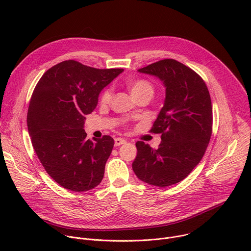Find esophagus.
Returning <instances> with one entry per match:
<instances>
[{
	"mask_svg": "<svg viewBox=\"0 0 251 251\" xmlns=\"http://www.w3.org/2000/svg\"><path fill=\"white\" fill-rule=\"evenodd\" d=\"M126 143V140L125 139H122V138H115L114 139V144H115V146L117 147V146H120V145H122V144H125Z\"/></svg>",
	"mask_w": 251,
	"mask_h": 251,
	"instance_id": "1",
	"label": "esophagus"
}]
</instances>
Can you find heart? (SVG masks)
<instances>
[{"mask_svg":"<svg viewBox=\"0 0 251 251\" xmlns=\"http://www.w3.org/2000/svg\"><path fill=\"white\" fill-rule=\"evenodd\" d=\"M130 92L132 94L133 97H136L138 95H142V94H150L152 95L154 92V88L153 85L145 79H137L134 80L132 82H130L128 84ZM112 95V91L110 88H106L103 90V92L100 95V102L102 104H106L108 103L110 98Z\"/></svg>","mask_w":251,"mask_h":251,"instance_id":"1","label":"heart"}]
</instances>
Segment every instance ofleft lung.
I'll use <instances>...</instances> for the list:
<instances>
[{
  "instance_id": "1",
  "label": "left lung",
  "mask_w": 251,
  "mask_h": 251,
  "mask_svg": "<svg viewBox=\"0 0 251 251\" xmlns=\"http://www.w3.org/2000/svg\"><path fill=\"white\" fill-rule=\"evenodd\" d=\"M138 71L158 77L166 97L151 129L162 134L161 144L153 149L138 141L132 168L141 181L165 188L183 181L201 160L212 130L211 100L202 78L175 59H163Z\"/></svg>"
}]
</instances>
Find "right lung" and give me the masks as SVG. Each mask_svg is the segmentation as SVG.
<instances>
[{
	"label": "right lung",
	"mask_w": 251,
	"mask_h": 251,
	"mask_svg": "<svg viewBox=\"0 0 251 251\" xmlns=\"http://www.w3.org/2000/svg\"><path fill=\"white\" fill-rule=\"evenodd\" d=\"M122 71L65 60L46 71L35 86L26 117L28 134L45 170L62 188L80 193L101 183L114 140L86 139L85 115Z\"/></svg>",
	"instance_id": "1"
}]
</instances>
